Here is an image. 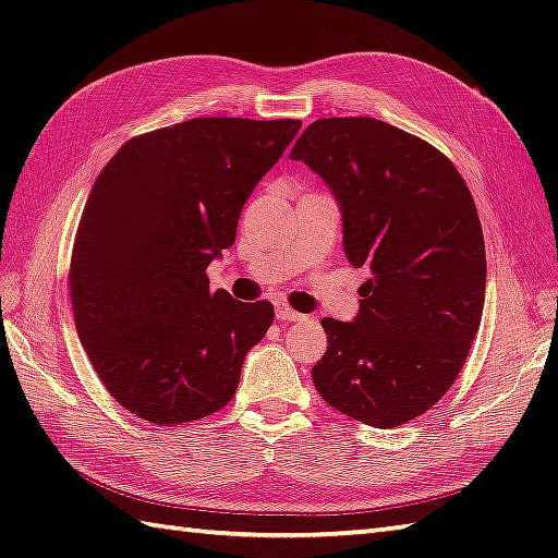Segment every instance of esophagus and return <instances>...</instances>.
Returning a JSON list of instances; mask_svg holds the SVG:
<instances>
[{
  "label": "esophagus",
  "instance_id": "obj_1",
  "mask_svg": "<svg viewBox=\"0 0 558 558\" xmlns=\"http://www.w3.org/2000/svg\"><path fill=\"white\" fill-rule=\"evenodd\" d=\"M277 319L279 322H303L305 315H301V312H295L289 303H277Z\"/></svg>",
  "mask_w": 558,
  "mask_h": 558
}]
</instances>
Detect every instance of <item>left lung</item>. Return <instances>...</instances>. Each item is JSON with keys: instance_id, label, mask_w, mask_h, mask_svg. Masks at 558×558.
Returning <instances> with one entry per match:
<instances>
[{"instance_id": "left-lung-1", "label": "left lung", "mask_w": 558, "mask_h": 558, "mask_svg": "<svg viewBox=\"0 0 558 558\" xmlns=\"http://www.w3.org/2000/svg\"><path fill=\"white\" fill-rule=\"evenodd\" d=\"M343 213L348 263L366 271L352 322L324 317L312 381L376 428L428 412L459 376L485 303V243L466 182L438 148L376 118H322L295 142Z\"/></svg>"}]
</instances>
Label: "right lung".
Returning a JSON list of instances; mask_svg holds the SVG:
<instances>
[{"label": "right lung", "instance_id": "right-lung-1", "mask_svg": "<svg viewBox=\"0 0 558 558\" xmlns=\"http://www.w3.org/2000/svg\"><path fill=\"white\" fill-rule=\"evenodd\" d=\"M301 125L192 118L122 144L94 182L68 277L77 338L113 400L148 424L222 410L275 322L267 301L210 291L206 269Z\"/></svg>", "mask_w": 558, "mask_h": 558}]
</instances>
